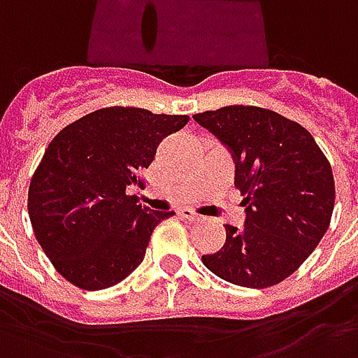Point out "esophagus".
<instances>
[{
	"instance_id": "1",
	"label": "esophagus",
	"mask_w": 358,
	"mask_h": 358,
	"mask_svg": "<svg viewBox=\"0 0 358 358\" xmlns=\"http://www.w3.org/2000/svg\"><path fill=\"white\" fill-rule=\"evenodd\" d=\"M179 215H181L182 219H187V221H202V215H198L196 211L189 210V208H182V210H179Z\"/></svg>"
}]
</instances>
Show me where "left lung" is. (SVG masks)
<instances>
[{
    "label": "left lung",
    "instance_id": "obj_1",
    "mask_svg": "<svg viewBox=\"0 0 358 358\" xmlns=\"http://www.w3.org/2000/svg\"><path fill=\"white\" fill-rule=\"evenodd\" d=\"M233 156L234 185L246 206L244 227L202 255L213 275L244 288L282 282L313 254L330 227L336 187L330 162L305 127L259 106L194 114Z\"/></svg>",
    "mask_w": 358,
    "mask_h": 358
}]
</instances>
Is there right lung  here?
I'll list each match as a JSON object with an SVG mask.
<instances>
[{"label": "right lung", "instance_id": "obj_1", "mask_svg": "<svg viewBox=\"0 0 358 358\" xmlns=\"http://www.w3.org/2000/svg\"><path fill=\"white\" fill-rule=\"evenodd\" d=\"M189 116L145 108H101L66 125L28 189V215L41 250L69 282L104 289L145 259L154 227L173 211L148 210L125 189L141 182L156 148Z\"/></svg>", "mask_w": 358, "mask_h": 358}]
</instances>
